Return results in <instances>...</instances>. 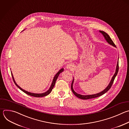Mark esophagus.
Listing matches in <instances>:
<instances>
[{"label": "esophagus", "instance_id": "obj_1", "mask_svg": "<svg viewBox=\"0 0 129 129\" xmlns=\"http://www.w3.org/2000/svg\"><path fill=\"white\" fill-rule=\"evenodd\" d=\"M74 67V66L73 65V64H71V63H69L68 64H67V65L66 66V68L67 69H69V70H72V69H73Z\"/></svg>", "mask_w": 129, "mask_h": 129}]
</instances>
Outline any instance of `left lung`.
<instances>
[{"label":"left lung","instance_id":"left-lung-1","mask_svg":"<svg viewBox=\"0 0 129 129\" xmlns=\"http://www.w3.org/2000/svg\"><path fill=\"white\" fill-rule=\"evenodd\" d=\"M99 32L100 33H101L102 34V35H103V36L104 37L105 40H106V41L109 44H110V45H112V46L114 47H116L115 44H114V42H113V41L112 40V39H111V38L110 37V36H109L108 34H107L106 32L103 31H99ZM118 68H119V67H118V61H117V65H116V70H115V72L114 73V74L113 75V76H112V79L110 81V82H109V84L108 86L103 90L102 91V92L99 93H97V94H93V95H80V94H77V93H76L73 89V81H74V79H73L72 80V82L71 83V90L73 92V93L74 94L75 96H76L77 97H78V98H80V99H83V100H87V99H92V98H97V97H98L99 96H101V95L104 94L105 93H106L110 89V88L111 87L112 85L113 84V82L114 81V80L118 73Z\"/></svg>","mask_w":129,"mask_h":129}]
</instances>
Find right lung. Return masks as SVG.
Listing matches in <instances>:
<instances>
[{
  "label": "right lung",
  "mask_w": 129,
  "mask_h": 129,
  "mask_svg": "<svg viewBox=\"0 0 129 129\" xmlns=\"http://www.w3.org/2000/svg\"><path fill=\"white\" fill-rule=\"evenodd\" d=\"M63 70H64V68H62V69H61L57 73V74L55 75V76H54V78H53V82H52V84H51V87H50V89H49L47 92H45V93H41V94L32 93H30V92H27V91H25V90L22 89L21 87H20L19 86V85L16 83V81H15V79H14V76H13L12 73V77H13V80H14V83H15V84L17 85V86L21 91H22L23 92H24L25 93H26V94H27V95H30V96H33V97H44V96H47L48 95H49V94L52 92V91L53 88H54V86H55V83H56V80H57V78L58 77L59 74H60L61 72H62L63 71Z\"/></svg>",
  "instance_id": "add662e5"
}]
</instances>
